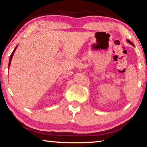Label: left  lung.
<instances>
[{
  "label": "left lung",
  "instance_id": "obj_1",
  "mask_svg": "<svg viewBox=\"0 0 147 147\" xmlns=\"http://www.w3.org/2000/svg\"><path fill=\"white\" fill-rule=\"evenodd\" d=\"M127 42H128V43H130V45H132V46H134V43H132V42H131L130 41H129L128 39H127Z\"/></svg>",
  "mask_w": 147,
  "mask_h": 147
}]
</instances>
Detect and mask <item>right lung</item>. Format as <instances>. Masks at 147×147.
I'll list each match as a JSON object with an SVG mask.
<instances>
[{"label": "right lung", "mask_w": 147, "mask_h": 147, "mask_svg": "<svg viewBox=\"0 0 147 147\" xmlns=\"http://www.w3.org/2000/svg\"><path fill=\"white\" fill-rule=\"evenodd\" d=\"M17 46H18V45H17L16 48L14 49L13 51L12 52V53H11V54L10 55V57H9V63H8V69H9V66H10L11 61V59H12V58H13V54H14V53H15V51H16V49H17Z\"/></svg>", "instance_id": "right-lung-1"}]
</instances>
